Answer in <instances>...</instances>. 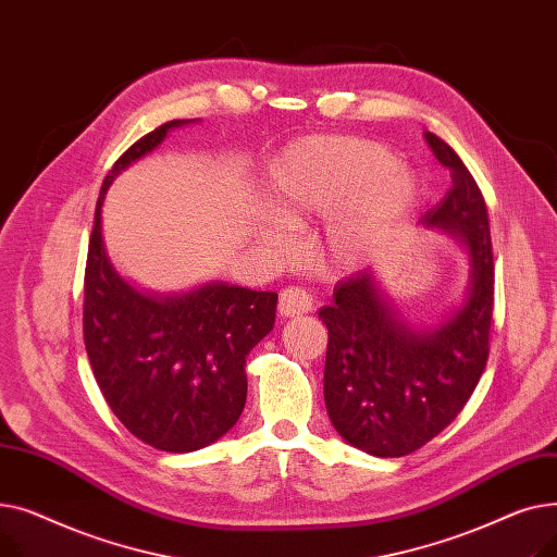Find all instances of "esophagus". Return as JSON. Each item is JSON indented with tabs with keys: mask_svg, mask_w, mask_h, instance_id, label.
Returning <instances> with one entry per match:
<instances>
[{
	"mask_svg": "<svg viewBox=\"0 0 557 557\" xmlns=\"http://www.w3.org/2000/svg\"><path fill=\"white\" fill-rule=\"evenodd\" d=\"M277 309L284 318L302 315V313H309L313 309V298H311L309 290H305L302 286H288L280 294Z\"/></svg>",
	"mask_w": 557,
	"mask_h": 557,
	"instance_id": "obj_1",
	"label": "esophagus"
}]
</instances>
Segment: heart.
I'll list each match as a JSON object with an SVG mask.
<instances>
[{"label": "heart", "mask_w": 557, "mask_h": 557, "mask_svg": "<svg viewBox=\"0 0 557 557\" xmlns=\"http://www.w3.org/2000/svg\"><path fill=\"white\" fill-rule=\"evenodd\" d=\"M263 194L271 214L288 227L334 211L325 227V252L336 267H355L413 212L420 183L384 144L309 137L288 144L273 158ZM280 223L257 225L255 237L284 250Z\"/></svg>", "instance_id": "heart-1"}]
</instances>
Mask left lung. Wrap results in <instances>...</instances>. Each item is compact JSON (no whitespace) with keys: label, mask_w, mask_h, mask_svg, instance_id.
Masks as SVG:
<instances>
[{"label":"left lung","mask_w":557,"mask_h":557,"mask_svg":"<svg viewBox=\"0 0 557 557\" xmlns=\"http://www.w3.org/2000/svg\"><path fill=\"white\" fill-rule=\"evenodd\" d=\"M433 156L451 171V189L422 216L460 239L470 284L443 323H404L372 269L341 280L332 305L318 311L330 332L325 406L334 429L357 449L399 458L420 449L462 411L487 363L494 261L483 194L447 141L424 133Z\"/></svg>","instance_id":"obj_1"}]
</instances>
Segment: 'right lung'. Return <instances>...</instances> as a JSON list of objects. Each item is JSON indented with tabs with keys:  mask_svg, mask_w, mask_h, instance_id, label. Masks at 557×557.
Here are the masks:
<instances>
[{
	"mask_svg": "<svg viewBox=\"0 0 557 557\" xmlns=\"http://www.w3.org/2000/svg\"><path fill=\"white\" fill-rule=\"evenodd\" d=\"M173 120L137 139L114 162L99 191L85 267L83 338L112 413L141 443L187 454L237 424L248 393L246 357L275 325L277 294L205 282L153 296L126 282L108 259L101 208L124 169L151 153Z\"/></svg>",
	"mask_w": 557,
	"mask_h": 557,
	"instance_id": "right-lung-1",
	"label": "right lung"
}]
</instances>
